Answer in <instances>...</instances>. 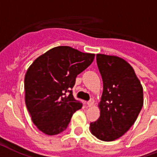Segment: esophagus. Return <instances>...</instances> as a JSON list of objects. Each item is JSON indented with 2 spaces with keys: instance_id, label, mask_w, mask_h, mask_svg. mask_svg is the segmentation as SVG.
Wrapping results in <instances>:
<instances>
[{
  "instance_id": "34e87169",
  "label": "esophagus",
  "mask_w": 157,
  "mask_h": 157,
  "mask_svg": "<svg viewBox=\"0 0 157 157\" xmlns=\"http://www.w3.org/2000/svg\"><path fill=\"white\" fill-rule=\"evenodd\" d=\"M93 104H94V100H93V99H90V100L87 102V105L88 107H91Z\"/></svg>"
}]
</instances>
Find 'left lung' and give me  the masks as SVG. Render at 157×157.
Here are the masks:
<instances>
[{"mask_svg": "<svg viewBox=\"0 0 157 157\" xmlns=\"http://www.w3.org/2000/svg\"><path fill=\"white\" fill-rule=\"evenodd\" d=\"M103 81L100 117L90 124L93 135L105 142L124 134L134 124L143 105V90L133 67L122 58L97 55Z\"/></svg>", "mask_w": 157, "mask_h": 157, "instance_id": "1", "label": "left lung"}]
</instances>
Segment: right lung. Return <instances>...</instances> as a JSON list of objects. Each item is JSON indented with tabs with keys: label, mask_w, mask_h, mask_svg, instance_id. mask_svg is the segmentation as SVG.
I'll list each match as a JSON object with an SVG mask.
<instances>
[{
	"label": "right lung",
	"mask_w": 157,
	"mask_h": 157,
	"mask_svg": "<svg viewBox=\"0 0 157 157\" xmlns=\"http://www.w3.org/2000/svg\"><path fill=\"white\" fill-rule=\"evenodd\" d=\"M95 55L67 46L56 47L35 59L24 78L25 103L33 124L42 133L56 135L67 128L82 104L73 96L78 75Z\"/></svg>",
	"instance_id": "add662e5"
}]
</instances>
